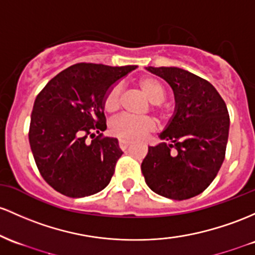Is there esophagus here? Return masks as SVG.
<instances>
[{"mask_svg": "<svg viewBox=\"0 0 255 255\" xmlns=\"http://www.w3.org/2000/svg\"><path fill=\"white\" fill-rule=\"evenodd\" d=\"M119 144H120V147H121L122 150H126V149H127L128 146H129L130 142L128 141V140H123V139H121V140H120Z\"/></svg>", "mask_w": 255, "mask_h": 255, "instance_id": "34e87169", "label": "esophagus"}]
</instances>
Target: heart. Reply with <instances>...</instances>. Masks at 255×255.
<instances>
[{
    "instance_id": "obj_1",
    "label": "heart",
    "mask_w": 255,
    "mask_h": 255,
    "mask_svg": "<svg viewBox=\"0 0 255 255\" xmlns=\"http://www.w3.org/2000/svg\"><path fill=\"white\" fill-rule=\"evenodd\" d=\"M139 88L152 105V110L158 115L159 120H167L168 114L162 109L161 103L166 98V89L159 81L152 77H142L138 82ZM122 88L115 85L106 92L104 98V109L106 113L115 114L121 106ZM155 129V122L147 116L132 117L123 115L110 123V130L117 138L123 140H138L147 133Z\"/></svg>"
}]
</instances>
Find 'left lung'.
<instances>
[{"label": "left lung", "mask_w": 255, "mask_h": 255, "mask_svg": "<svg viewBox=\"0 0 255 255\" xmlns=\"http://www.w3.org/2000/svg\"><path fill=\"white\" fill-rule=\"evenodd\" d=\"M173 89L175 109L161 142L149 146L141 172L157 195L183 201L200 195L217 177L229 138L225 102L208 81L175 66H147Z\"/></svg>", "instance_id": "1"}]
</instances>
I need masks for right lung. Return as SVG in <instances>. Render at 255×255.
<instances>
[{
	"label": "right lung",
	"instance_id": "add662e5",
	"mask_svg": "<svg viewBox=\"0 0 255 255\" xmlns=\"http://www.w3.org/2000/svg\"><path fill=\"white\" fill-rule=\"evenodd\" d=\"M135 69L75 64L53 77L36 97L30 146L41 175L58 192L78 198L109 185L123 152L116 138L100 133L106 129L104 98Z\"/></svg>",
	"mask_w": 255,
	"mask_h": 255
}]
</instances>
